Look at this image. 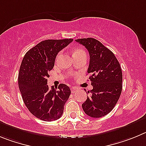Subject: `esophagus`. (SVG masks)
<instances>
[{
	"label": "esophagus",
	"mask_w": 146,
	"mask_h": 146,
	"mask_svg": "<svg viewBox=\"0 0 146 146\" xmlns=\"http://www.w3.org/2000/svg\"><path fill=\"white\" fill-rule=\"evenodd\" d=\"M78 88L76 87V86H72L71 88V92L72 93H75L76 91H78Z\"/></svg>",
	"instance_id": "esophagus-1"
}]
</instances>
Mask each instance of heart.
<instances>
[{"instance_id": "1", "label": "heart", "mask_w": 146, "mask_h": 146, "mask_svg": "<svg viewBox=\"0 0 146 146\" xmlns=\"http://www.w3.org/2000/svg\"><path fill=\"white\" fill-rule=\"evenodd\" d=\"M83 52H84V50H82V49H81V48H76V50L74 51V52H73V54H77V53H83ZM60 54H59L57 55V58H58V57H60Z\"/></svg>"}]
</instances>
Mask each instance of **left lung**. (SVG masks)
I'll return each instance as SVG.
<instances>
[{
	"mask_svg": "<svg viewBox=\"0 0 146 146\" xmlns=\"http://www.w3.org/2000/svg\"><path fill=\"white\" fill-rule=\"evenodd\" d=\"M76 41L84 46L89 52L90 60L87 73L93 86L82 108L90 117L100 118L112 111L120 98L121 68L113 53L99 40L87 38Z\"/></svg>",
	"mask_w": 146,
	"mask_h": 146,
	"instance_id": "1",
	"label": "left lung"
}]
</instances>
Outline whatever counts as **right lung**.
<instances>
[{
	"label": "right lung",
	"instance_id": "right-lung-1",
	"mask_svg": "<svg viewBox=\"0 0 146 146\" xmlns=\"http://www.w3.org/2000/svg\"><path fill=\"white\" fill-rule=\"evenodd\" d=\"M73 40H43L30 49L22 60L18 76L19 91L29 111L40 120H57L63 113L70 89L63 84L58 89L49 87L47 78L54 66L57 54Z\"/></svg>",
	"mask_w": 146,
	"mask_h": 146
}]
</instances>
